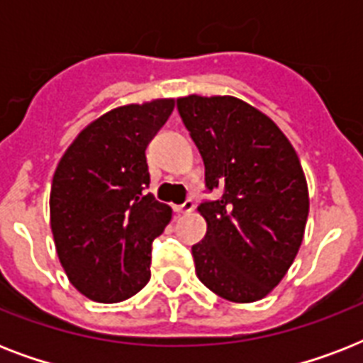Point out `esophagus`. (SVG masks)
<instances>
[{
	"label": "esophagus",
	"instance_id": "obj_1",
	"mask_svg": "<svg viewBox=\"0 0 363 363\" xmlns=\"http://www.w3.org/2000/svg\"><path fill=\"white\" fill-rule=\"evenodd\" d=\"M194 209H196V203H194V199H186L184 203L177 205V207H175L177 213H192Z\"/></svg>",
	"mask_w": 363,
	"mask_h": 363
}]
</instances>
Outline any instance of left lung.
Wrapping results in <instances>:
<instances>
[{"mask_svg":"<svg viewBox=\"0 0 363 363\" xmlns=\"http://www.w3.org/2000/svg\"><path fill=\"white\" fill-rule=\"evenodd\" d=\"M177 109L205 164L198 211L207 233L194 245L196 275L216 296L250 303L286 275L303 241L309 192L299 158L269 116L232 96H188Z\"/></svg>","mask_w":363,"mask_h":363,"instance_id":"1","label":"left lung"}]
</instances>
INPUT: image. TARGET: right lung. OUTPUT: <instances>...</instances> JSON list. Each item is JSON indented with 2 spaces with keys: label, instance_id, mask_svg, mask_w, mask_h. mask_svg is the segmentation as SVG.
<instances>
[{
  "label": "right lung",
  "instance_id": "obj_1",
  "mask_svg": "<svg viewBox=\"0 0 363 363\" xmlns=\"http://www.w3.org/2000/svg\"><path fill=\"white\" fill-rule=\"evenodd\" d=\"M175 99L124 105L86 125L60 160L50 188V228L71 284L99 303L137 294L150 279L152 241L171 207L152 194L148 143Z\"/></svg>",
  "mask_w": 363,
  "mask_h": 363
}]
</instances>
